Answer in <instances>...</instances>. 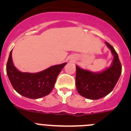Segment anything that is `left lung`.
I'll return each instance as SVG.
<instances>
[{
	"label": "left lung",
	"instance_id": "8db88e82",
	"mask_svg": "<svg viewBox=\"0 0 131 131\" xmlns=\"http://www.w3.org/2000/svg\"><path fill=\"white\" fill-rule=\"evenodd\" d=\"M105 43L113 56L110 67L95 73L76 66V88L80 95L88 99L98 100L106 96L113 91L121 75L122 67L117 53L112 45Z\"/></svg>",
	"mask_w": 131,
	"mask_h": 131
}]
</instances>
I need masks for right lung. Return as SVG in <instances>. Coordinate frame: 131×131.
Instances as JSON below:
<instances>
[{"label":"right lung","instance_id":"obj_1","mask_svg":"<svg viewBox=\"0 0 131 131\" xmlns=\"http://www.w3.org/2000/svg\"><path fill=\"white\" fill-rule=\"evenodd\" d=\"M12 52V50L7 62L6 73L15 91L23 96L31 99H37L49 94L66 62L55 65L38 73L21 72L14 65Z\"/></svg>","mask_w":131,"mask_h":131}]
</instances>
